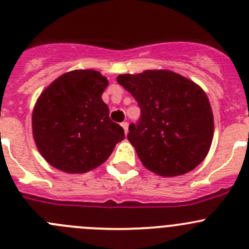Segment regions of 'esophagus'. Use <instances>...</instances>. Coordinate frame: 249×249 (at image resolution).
Here are the masks:
<instances>
[{"mask_svg":"<svg viewBox=\"0 0 249 249\" xmlns=\"http://www.w3.org/2000/svg\"><path fill=\"white\" fill-rule=\"evenodd\" d=\"M121 126H122V128L124 129V133H128V123L127 122H123L122 124H121Z\"/></svg>","mask_w":249,"mask_h":249,"instance_id":"esophagus-1","label":"esophagus"}]
</instances>
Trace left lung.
<instances>
[{"label": "left lung", "instance_id": "left-lung-1", "mask_svg": "<svg viewBox=\"0 0 249 249\" xmlns=\"http://www.w3.org/2000/svg\"><path fill=\"white\" fill-rule=\"evenodd\" d=\"M118 84L132 94L141 118L127 136L145 169L174 177L203 161L214 136V117L202 88L172 71L121 74Z\"/></svg>", "mask_w": 249, "mask_h": 249}]
</instances>
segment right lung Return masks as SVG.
<instances>
[{"label": "right lung", "instance_id": "right-lung-1", "mask_svg": "<svg viewBox=\"0 0 249 249\" xmlns=\"http://www.w3.org/2000/svg\"><path fill=\"white\" fill-rule=\"evenodd\" d=\"M108 80L100 72L62 74L41 93L32 117L37 150L51 166L84 174L107 160L124 131L108 117L101 99Z\"/></svg>", "mask_w": 249, "mask_h": 249}]
</instances>
